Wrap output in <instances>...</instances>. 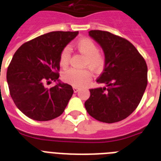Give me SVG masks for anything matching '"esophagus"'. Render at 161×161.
Here are the masks:
<instances>
[{"label":"esophagus","mask_w":161,"mask_h":161,"mask_svg":"<svg viewBox=\"0 0 161 161\" xmlns=\"http://www.w3.org/2000/svg\"><path fill=\"white\" fill-rule=\"evenodd\" d=\"M73 88H74V92H78L79 91V88H78V87H73Z\"/></svg>","instance_id":"1"}]
</instances>
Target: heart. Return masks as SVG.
<instances>
[{"instance_id": "b5f03b06", "label": "heart", "mask_w": 161, "mask_h": 161, "mask_svg": "<svg viewBox=\"0 0 161 161\" xmlns=\"http://www.w3.org/2000/svg\"><path fill=\"white\" fill-rule=\"evenodd\" d=\"M77 49L81 54L85 56L84 66L95 72H99L104 67L105 59L103 55L98 51V47L92 39L83 38L77 42L75 45ZM70 59V48L65 47L62 50L60 56V63L61 66L65 67L68 65ZM92 77L91 72L88 69H69L63 75L64 80L70 84L80 87L87 83Z\"/></svg>"}]
</instances>
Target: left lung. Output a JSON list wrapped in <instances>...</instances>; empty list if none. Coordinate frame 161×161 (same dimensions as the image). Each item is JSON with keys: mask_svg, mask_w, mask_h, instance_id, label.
Wrapping results in <instances>:
<instances>
[{"mask_svg": "<svg viewBox=\"0 0 161 161\" xmlns=\"http://www.w3.org/2000/svg\"><path fill=\"white\" fill-rule=\"evenodd\" d=\"M89 36L105 54L103 73L90 89L85 108L92 117L103 123H115L130 115L137 107L147 85L145 60L128 40L109 32L91 30Z\"/></svg>", "mask_w": 161, "mask_h": 161, "instance_id": "1", "label": "left lung"}]
</instances>
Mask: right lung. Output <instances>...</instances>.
<instances>
[{"mask_svg": "<svg viewBox=\"0 0 161 161\" xmlns=\"http://www.w3.org/2000/svg\"><path fill=\"white\" fill-rule=\"evenodd\" d=\"M78 32H51L23 44L14 53L6 74L12 99L28 118L48 121L64 112L72 97L71 85L59 79L62 50ZM57 82L53 87L46 83Z\"/></svg>", "mask_w": 161, "mask_h": 161, "instance_id": "add662e5", "label": "right lung"}]
</instances>
